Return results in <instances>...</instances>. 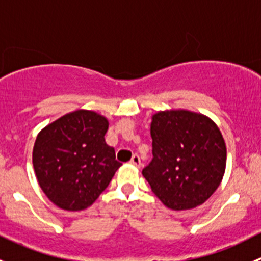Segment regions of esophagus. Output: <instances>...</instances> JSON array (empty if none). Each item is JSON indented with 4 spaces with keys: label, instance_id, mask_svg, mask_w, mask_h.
<instances>
[{
    "label": "esophagus",
    "instance_id": "esophagus-1",
    "mask_svg": "<svg viewBox=\"0 0 261 261\" xmlns=\"http://www.w3.org/2000/svg\"><path fill=\"white\" fill-rule=\"evenodd\" d=\"M130 162H131V164H134L135 167H138V168L141 167V160H140V156H139L138 154H134Z\"/></svg>",
    "mask_w": 261,
    "mask_h": 261
}]
</instances>
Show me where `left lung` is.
Here are the masks:
<instances>
[{
  "label": "left lung",
  "instance_id": "8db88e82",
  "mask_svg": "<svg viewBox=\"0 0 261 261\" xmlns=\"http://www.w3.org/2000/svg\"><path fill=\"white\" fill-rule=\"evenodd\" d=\"M152 160L143 169L155 196L170 210H191L215 193L225 174L226 144L207 116L172 110L152 116Z\"/></svg>",
  "mask_w": 261,
  "mask_h": 261
}]
</instances>
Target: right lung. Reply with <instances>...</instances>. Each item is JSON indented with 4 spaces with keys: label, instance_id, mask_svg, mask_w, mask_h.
Returning <instances> with one entry per match:
<instances>
[{
    "label": "right lung",
    "instance_id": "add662e5",
    "mask_svg": "<svg viewBox=\"0 0 261 261\" xmlns=\"http://www.w3.org/2000/svg\"><path fill=\"white\" fill-rule=\"evenodd\" d=\"M107 130L106 117L78 110L39 133L33 150L36 178L46 197L62 210L91 206L122 165L105 141Z\"/></svg>",
    "mask_w": 261,
    "mask_h": 261
}]
</instances>
